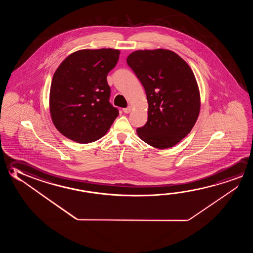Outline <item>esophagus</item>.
Here are the masks:
<instances>
[{
    "label": "esophagus",
    "instance_id": "esophagus-1",
    "mask_svg": "<svg viewBox=\"0 0 253 253\" xmlns=\"http://www.w3.org/2000/svg\"><path fill=\"white\" fill-rule=\"evenodd\" d=\"M130 111H131V107L130 106H128V108H124V112L125 114H128Z\"/></svg>",
    "mask_w": 253,
    "mask_h": 253
}]
</instances>
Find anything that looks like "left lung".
Masks as SVG:
<instances>
[{
	"mask_svg": "<svg viewBox=\"0 0 253 253\" xmlns=\"http://www.w3.org/2000/svg\"><path fill=\"white\" fill-rule=\"evenodd\" d=\"M127 63L145 88L148 118L138 137L158 149L178 144L191 132L200 111V94L191 67L173 51L137 50Z\"/></svg>",
	"mask_w": 253,
	"mask_h": 253,
	"instance_id": "8db88e82",
	"label": "left lung"
}]
</instances>
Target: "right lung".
Returning a JSON list of instances; mask_svg holds the SVG:
<instances>
[{
	"label": "right lung",
	"mask_w": 253,
	"mask_h": 253,
	"mask_svg": "<svg viewBox=\"0 0 253 253\" xmlns=\"http://www.w3.org/2000/svg\"><path fill=\"white\" fill-rule=\"evenodd\" d=\"M119 54L112 48L79 50L57 68L50 87L49 109L63 136L87 144L108 132L119 112L109 102L107 76Z\"/></svg>",
	"instance_id": "add662e5"
}]
</instances>
